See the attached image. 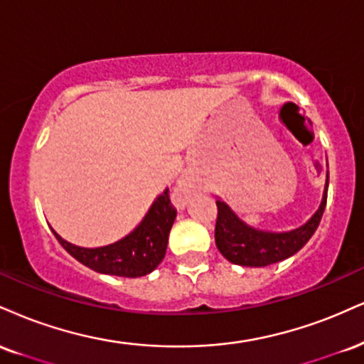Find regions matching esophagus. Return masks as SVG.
I'll list each match as a JSON object with an SVG mask.
<instances>
[{"label":"esophagus","mask_w":364,"mask_h":364,"mask_svg":"<svg viewBox=\"0 0 364 364\" xmlns=\"http://www.w3.org/2000/svg\"><path fill=\"white\" fill-rule=\"evenodd\" d=\"M174 196L179 201H186L188 198H190V186H188V183L183 179V181L178 183V186L174 188Z\"/></svg>","instance_id":"1"}]
</instances>
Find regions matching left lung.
<instances>
[{"label":"left lung","mask_w":364,"mask_h":364,"mask_svg":"<svg viewBox=\"0 0 364 364\" xmlns=\"http://www.w3.org/2000/svg\"><path fill=\"white\" fill-rule=\"evenodd\" d=\"M327 188H329V171H327L322 201L317 212L304 225L288 232H266L254 229L246 222L240 220L225 201L218 198V215L215 224V244L218 251L232 264L251 266V268H261V266H269L288 259L309 242V239L312 237L314 232L321 224L327 201Z\"/></svg>","instance_id":"left-lung-1"}]
</instances>
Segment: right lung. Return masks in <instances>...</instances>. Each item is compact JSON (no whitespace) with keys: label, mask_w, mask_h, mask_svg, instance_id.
Instances as JSON below:
<instances>
[{"label":"right lung","mask_w":364,"mask_h":364,"mask_svg":"<svg viewBox=\"0 0 364 364\" xmlns=\"http://www.w3.org/2000/svg\"><path fill=\"white\" fill-rule=\"evenodd\" d=\"M176 218V208L169 200V190H166L152 201L146 217L135 229L117 242L102 247H80L68 242L57 234L60 246L74 259L87 266L96 273L113 274V277L139 278L152 273L164 259L168 247L169 230Z\"/></svg>","instance_id":"add662e5"}]
</instances>
